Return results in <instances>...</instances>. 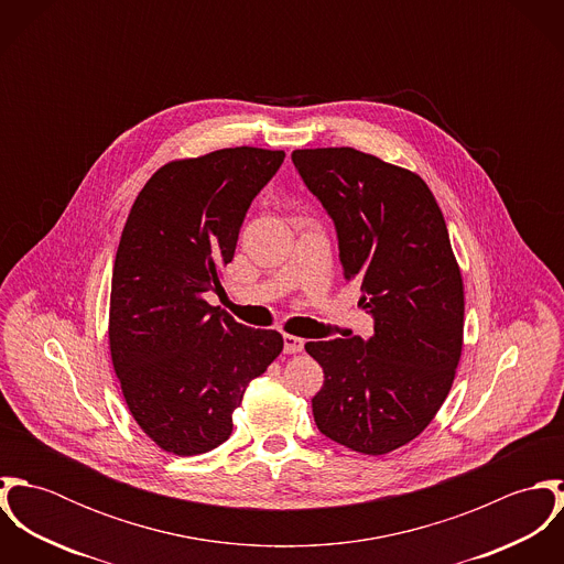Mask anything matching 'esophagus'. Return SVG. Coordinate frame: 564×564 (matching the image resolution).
<instances>
[{
    "label": "esophagus",
    "instance_id": "obj_1",
    "mask_svg": "<svg viewBox=\"0 0 564 564\" xmlns=\"http://www.w3.org/2000/svg\"><path fill=\"white\" fill-rule=\"evenodd\" d=\"M304 349V338L293 336V334H284V351L286 354H300Z\"/></svg>",
    "mask_w": 564,
    "mask_h": 564
}]
</instances>
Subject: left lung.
<instances>
[{
  "label": "left lung",
  "mask_w": 564,
  "mask_h": 564,
  "mask_svg": "<svg viewBox=\"0 0 564 564\" xmlns=\"http://www.w3.org/2000/svg\"><path fill=\"white\" fill-rule=\"evenodd\" d=\"M293 162L338 235L345 280L373 336L306 343L323 367L313 398L327 438L382 456L416 438L449 395L463 354L465 286L443 213L412 171L354 148L295 150Z\"/></svg>",
  "instance_id": "8db88e82"
}]
</instances>
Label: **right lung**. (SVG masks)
<instances>
[{
	"instance_id": "add662e5",
	"label": "right lung",
	"mask_w": 564,
	"mask_h": 564,
	"mask_svg": "<svg viewBox=\"0 0 564 564\" xmlns=\"http://www.w3.org/2000/svg\"><path fill=\"white\" fill-rule=\"evenodd\" d=\"M282 150L228 148L166 162L132 204L112 269V367L139 427L169 454L197 456L232 434L247 384L280 356L275 329H253L206 302L221 289L245 213Z\"/></svg>"
}]
</instances>
